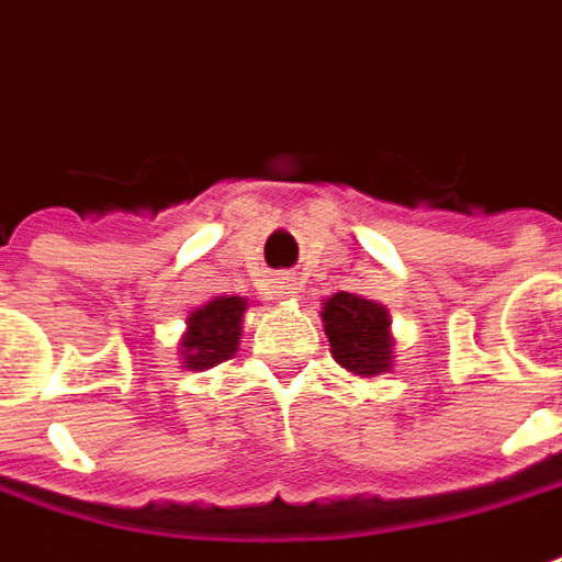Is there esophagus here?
Masks as SVG:
<instances>
[{
	"label": "esophagus",
	"instance_id": "obj_1",
	"mask_svg": "<svg viewBox=\"0 0 562 562\" xmlns=\"http://www.w3.org/2000/svg\"><path fill=\"white\" fill-rule=\"evenodd\" d=\"M294 285H297V282H294L292 277H280V280H277V294H282V297H292Z\"/></svg>",
	"mask_w": 562,
	"mask_h": 562
}]
</instances>
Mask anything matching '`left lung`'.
Returning a JSON list of instances; mask_svg holds the SVG:
<instances>
[{"mask_svg":"<svg viewBox=\"0 0 562 562\" xmlns=\"http://www.w3.org/2000/svg\"><path fill=\"white\" fill-rule=\"evenodd\" d=\"M322 325L335 362L356 376L386 374L392 368V319L383 304L337 292L322 304Z\"/></svg>","mask_w":562,"mask_h":562,"instance_id":"left-lung-1","label":"left lung"}]
</instances>
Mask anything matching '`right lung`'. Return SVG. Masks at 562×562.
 <instances>
[{
  "label": "right lung",
  "mask_w": 562,
  "mask_h": 562,
  "mask_svg": "<svg viewBox=\"0 0 562 562\" xmlns=\"http://www.w3.org/2000/svg\"><path fill=\"white\" fill-rule=\"evenodd\" d=\"M246 297L237 294H218L206 301L203 307L191 310L188 316V331L182 335V359L191 371H203L213 364L231 359L240 347L243 313H246Z\"/></svg>",
  "instance_id": "add662e5"
}]
</instances>
